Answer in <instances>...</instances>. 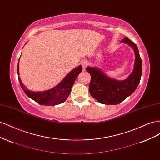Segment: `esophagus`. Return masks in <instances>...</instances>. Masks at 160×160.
Here are the masks:
<instances>
[{
  "instance_id": "obj_1",
  "label": "esophagus",
  "mask_w": 160,
  "mask_h": 160,
  "mask_svg": "<svg viewBox=\"0 0 160 160\" xmlns=\"http://www.w3.org/2000/svg\"><path fill=\"white\" fill-rule=\"evenodd\" d=\"M81 65H82V67H83V70L85 71L86 67L88 66V61L86 60H83L81 61Z\"/></svg>"
}]
</instances>
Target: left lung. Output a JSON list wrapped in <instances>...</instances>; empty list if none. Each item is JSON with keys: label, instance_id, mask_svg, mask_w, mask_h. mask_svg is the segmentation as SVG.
I'll return each mask as SVG.
<instances>
[{"label": "left lung", "instance_id": "8db88e82", "mask_svg": "<svg viewBox=\"0 0 160 160\" xmlns=\"http://www.w3.org/2000/svg\"><path fill=\"white\" fill-rule=\"evenodd\" d=\"M122 42L132 46L135 55L133 71L126 79H113L109 78L96 67H88L86 68L91 77L89 88L90 94L101 103L117 105L122 102L133 93L141 79L142 61L136 45L126 37L122 39Z\"/></svg>", "mask_w": 160, "mask_h": 160}]
</instances>
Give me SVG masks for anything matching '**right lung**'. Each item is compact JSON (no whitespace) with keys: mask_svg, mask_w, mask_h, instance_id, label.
<instances>
[{"mask_svg":"<svg viewBox=\"0 0 160 160\" xmlns=\"http://www.w3.org/2000/svg\"><path fill=\"white\" fill-rule=\"evenodd\" d=\"M19 62V60H18ZM19 66H17V72L19 75ZM82 67L80 65L71 71L63 79L61 83L54 88L43 92H32L26 89L18 77L19 83L21 88L25 94L38 103L42 105H56L65 102L68 98L71 89L78 75L82 71Z\"/></svg>","mask_w":160,"mask_h":160,"instance_id":"1","label":"right lung"}]
</instances>
